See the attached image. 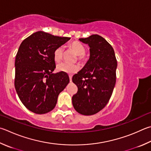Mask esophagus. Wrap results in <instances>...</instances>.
<instances>
[{"label": "esophagus", "instance_id": "34e87169", "mask_svg": "<svg viewBox=\"0 0 151 151\" xmlns=\"http://www.w3.org/2000/svg\"><path fill=\"white\" fill-rule=\"evenodd\" d=\"M69 79H70V82H72V76L69 75Z\"/></svg>", "mask_w": 151, "mask_h": 151}]
</instances>
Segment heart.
Returning a JSON list of instances; mask_svg holds the SVG:
<instances>
[{
    "label": "heart",
    "instance_id": "1",
    "mask_svg": "<svg viewBox=\"0 0 151 151\" xmlns=\"http://www.w3.org/2000/svg\"><path fill=\"white\" fill-rule=\"evenodd\" d=\"M70 49L75 52L77 55V59L81 63L86 61V57L85 55L86 49L83 45L78 42H73L69 45ZM63 55V50L61 47H59L55 49L53 52V59L56 63H59L62 61ZM57 69L59 72L67 74H74L79 70V66L77 64L70 65L67 63H61L57 65Z\"/></svg>",
    "mask_w": 151,
    "mask_h": 151
}]
</instances>
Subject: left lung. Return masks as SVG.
Masks as SVG:
<instances>
[{
  "instance_id": "left-lung-1",
  "label": "left lung",
  "mask_w": 151,
  "mask_h": 151,
  "mask_svg": "<svg viewBox=\"0 0 151 151\" xmlns=\"http://www.w3.org/2000/svg\"><path fill=\"white\" fill-rule=\"evenodd\" d=\"M79 40L89 45L90 55L83 69L73 76L78 92L72 102L79 114L90 116L102 110L110 99L116 82L117 60L113 47L100 35Z\"/></svg>"
}]
</instances>
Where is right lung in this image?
Listing matches in <instances>:
<instances>
[{"instance_id": "right-lung-1", "label": "right lung", "mask_w": 151, "mask_h": 151, "mask_svg": "<svg viewBox=\"0 0 151 151\" xmlns=\"http://www.w3.org/2000/svg\"><path fill=\"white\" fill-rule=\"evenodd\" d=\"M70 37L37 32L24 40L15 59L14 86L26 108L43 114L55 107L57 98L69 83L67 73H52L55 62L53 52Z\"/></svg>"}]
</instances>
